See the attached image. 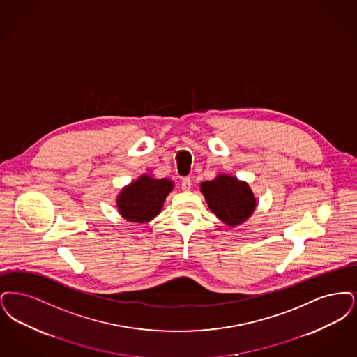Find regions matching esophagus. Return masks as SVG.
Returning <instances> with one entry per match:
<instances>
[{
	"label": "esophagus",
	"mask_w": 357,
	"mask_h": 357,
	"mask_svg": "<svg viewBox=\"0 0 357 357\" xmlns=\"http://www.w3.org/2000/svg\"><path fill=\"white\" fill-rule=\"evenodd\" d=\"M190 188H192V181H190V178H189V177L183 178V181H181V189H183V190H185V192H189V190H190Z\"/></svg>",
	"instance_id": "obj_1"
}]
</instances>
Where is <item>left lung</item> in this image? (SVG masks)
<instances>
[{"label":"left lung","instance_id":"left-lung-1","mask_svg":"<svg viewBox=\"0 0 357 357\" xmlns=\"http://www.w3.org/2000/svg\"><path fill=\"white\" fill-rule=\"evenodd\" d=\"M200 192L216 218L232 228L245 222L257 206L248 183L231 174L220 173L213 180L202 181Z\"/></svg>","mask_w":357,"mask_h":357}]
</instances>
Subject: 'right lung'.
Here are the masks:
<instances>
[{
  "label": "right lung",
  "instance_id": "add662e5",
  "mask_svg": "<svg viewBox=\"0 0 357 357\" xmlns=\"http://www.w3.org/2000/svg\"><path fill=\"white\" fill-rule=\"evenodd\" d=\"M173 188L174 183L171 178H157L153 174L144 173L120 190L116 206L126 221L145 224L161 212Z\"/></svg>",
  "mask_w": 357,
  "mask_h": 357
}]
</instances>
